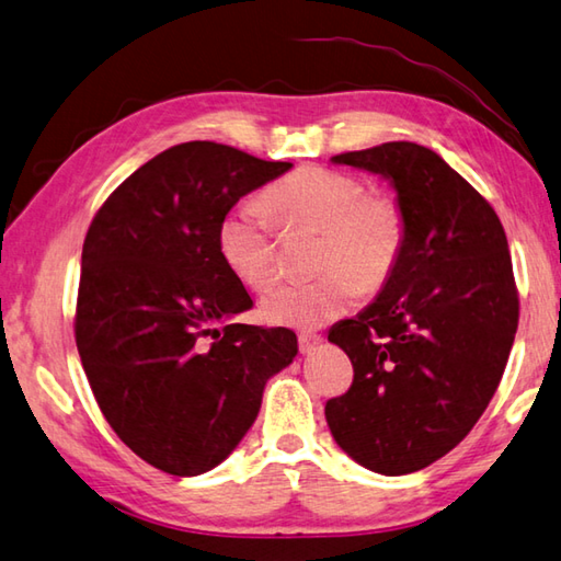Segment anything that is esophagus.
<instances>
[{
	"label": "esophagus",
	"mask_w": 561,
	"mask_h": 561,
	"mask_svg": "<svg viewBox=\"0 0 561 561\" xmlns=\"http://www.w3.org/2000/svg\"><path fill=\"white\" fill-rule=\"evenodd\" d=\"M298 342H300V352L302 354H312L317 346L322 344V336L317 332H300L298 334Z\"/></svg>",
	"instance_id": "esophagus-1"
}]
</instances>
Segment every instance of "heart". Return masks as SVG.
Masks as SVG:
<instances>
[{"label":"heart","mask_w":561,"mask_h":561,"mask_svg":"<svg viewBox=\"0 0 561 561\" xmlns=\"http://www.w3.org/2000/svg\"><path fill=\"white\" fill-rule=\"evenodd\" d=\"M268 215L283 229L320 231L314 268L320 276L280 283L261 300L263 320L295 330L332 322L358 295L378 290L400 259L405 215L388 193H366L356 175L305 165L273 183L261 203H239L221 215L217 251L231 276L261 290L276 276V237Z\"/></svg>","instance_id":"1"}]
</instances>
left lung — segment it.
<instances>
[{
    "label": "left lung",
    "instance_id": "8db88e82",
    "mask_svg": "<svg viewBox=\"0 0 561 561\" xmlns=\"http://www.w3.org/2000/svg\"><path fill=\"white\" fill-rule=\"evenodd\" d=\"M332 163L390 181L405 241L378 298L327 336L354 366L352 388L327 400V425L356 463L403 477L457 447L501 383L520 312L508 239L425 146L388 141Z\"/></svg>",
    "mask_w": 561,
    "mask_h": 561
}]
</instances>
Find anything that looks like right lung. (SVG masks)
Segmentation results:
<instances>
[{
  "mask_svg": "<svg viewBox=\"0 0 561 561\" xmlns=\"http://www.w3.org/2000/svg\"><path fill=\"white\" fill-rule=\"evenodd\" d=\"M215 141L158 153L107 197L82 244L76 344L94 400L134 454L197 477L237 449L266 380L298 354L251 310L217 251V225L251 190L290 171Z\"/></svg>",
  "mask_w": 561,
  "mask_h": 561,
  "instance_id": "add662e5",
  "label": "right lung"
}]
</instances>
